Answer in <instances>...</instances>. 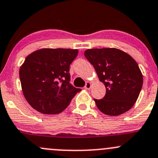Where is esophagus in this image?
<instances>
[{
    "label": "esophagus",
    "instance_id": "1",
    "mask_svg": "<svg viewBox=\"0 0 158 158\" xmlns=\"http://www.w3.org/2000/svg\"><path fill=\"white\" fill-rule=\"evenodd\" d=\"M85 88L86 89H89L91 88V82H86L85 85Z\"/></svg>",
    "mask_w": 158,
    "mask_h": 158
}]
</instances>
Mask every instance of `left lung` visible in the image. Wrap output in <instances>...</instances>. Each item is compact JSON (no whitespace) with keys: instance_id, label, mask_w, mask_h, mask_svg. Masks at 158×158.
<instances>
[{"instance_id":"8db88e82","label":"left lung","mask_w":158,"mask_h":158,"mask_svg":"<svg viewBox=\"0 0 158 158\" xmlns=\"http://www.w3.org/2000/svg\"><path fill=\"white\" fill-rule=\"evenodd\" d=\"M84 56L106 88V95L102 99L94 98L98 109L112 116L131 109L143 85L142 74L135 60L115 48L89 49Z\"/></svg>"}]
</instances>
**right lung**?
Here are the masks:
<instances>
[{"label":"right lung","instance_id":"1","mask_svg":"<svg viewBox=\"0 0 158 158\" xmlns=\"http://www.w3.org/2000/svg\"><path fill=\"white\" fill-rule=\"evenodd\" d=\"M77 49H42L28 56L20 69L23 95L43 114H59L82 89L70 83V64Z\"/></svg>","mask_w":158,"mask_h":158}]
</instances>
